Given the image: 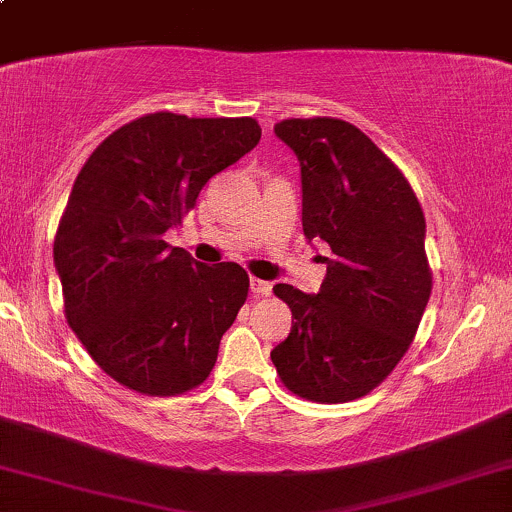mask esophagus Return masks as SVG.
Returning <instances> with one entry per match:
<instances>
[{
  "instance_id": "1",
  "label": "esophagus",
  "mask_w": 512,
  "mask_h": 512,
  "mask_svg": "<svg viewBox=\"0 0 512 512\" xmlns=\"http://www.w3.org/2000/svg\"><path fill=\"white\" fill-rule=\"evenodd\" d=\"M250 291H252V296H269V291H272V284H269V281H262V279H255V276H252L250 279Z\"/></svg>"
}]
</instances>
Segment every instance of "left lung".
<instances>
[{"mask_svg":"<svg viewBox=\"0 0 512 512\" xmlns=\"http://www.w3.org/2000/svg\"><path fill=\"white\" fill-rule=\"evenodd\" d=\"M274 134L301 161L305 238L325 240L332 257L315 296L274 286L291 332L272 363L293 395L351 402L395 370L424 317V211L402 170L349 122L291 117Z\"/></svg>","mask_w":512,"mask_h":512,"instance_id":"left-lung-1","label":"left lung"}]
</instances>
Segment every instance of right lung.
<instances>
[{"label":"right lung","mask_w":512,"mask_h":512,"mask_svg":"<svg viewBox=\"0 0 512 512\" xmlns=\"http://www.w3.org/2000/svg\"><path fill=\"white\" fill-rule=\"evenodd\" d=\"M260 137L252 117L161 110L115 129L76 175L52 248L64 317L127 390L173 397L209 378L250 276L236 262H195L163 233Z\"/></svg>","instance_id":"1"}]
</instances>
